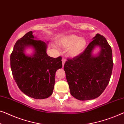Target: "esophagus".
Segmentation results:
<instances>
[{
  "label": "esophagus",
  "mask_w": 124,
  "mask_h": 124,
  "mask_svg": "<svg viewBox=\"0 0 124 124\" xmlns=\"http://www.w3.org/2000/svg\"><path fill=\"white\" fill-rule=\"evenodd\" d=\"M66 62V59L64 58H62V66H64V64H65V62Z\"/></svg>",
  "instance_id": "obj_1"
}]
</instances>
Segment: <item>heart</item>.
Masks as SVG:
<instances>
[{
  "mask_svg": "<svg viewBox=\"0 0 124 124\" xmlns=\"http://www.w3.org/2000/svg\"><path fill=\"white\" fill-rule=\"evenodd\" d=\"M59 45L64 49H68V54L71 57L79 55L85 48L86 40L83 37L75 35H69L64 37L59 42Z\"/></svg>",
  "mask_w": 124,
  "mask_h": 124,
  "instance_id": "heart-1",
  "label": "heart"
}]
</instances>
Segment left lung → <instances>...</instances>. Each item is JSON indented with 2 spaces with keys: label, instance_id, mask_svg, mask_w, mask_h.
<instances>
[{
  "label": "left lung",
  "instance_id": "1",
  "mask_svg": "<svg viewBox=\"0 0 124 124\" xmlns=\"http://www.w3.org/2000/svg\"><path fill=\"white\" fill-rule=\"evenodd\" d=\"M83 53L68 59L64 66L70 94L77 100L94 99L101 95L110 82L113 68L112 49L105 37L97 33ZM100 48L97 56L92 55Z\"/></svg>",
  "mask_w": 124,
  "mask_h": 124
}]
</instances>
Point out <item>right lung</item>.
<instances>
[{
	"label": "right lung",
	"instance_id": "1",
	"mask_svg": "<svg viewBox=\"0 0 124 124\" xmlns=\"http://www.w3.org/2000/svg\"><path fill=\"white\" fill-rule=\"evenodd\" d=\"M35 38L30 31L16 42L10 55V67L14 79L23 93L35 99H44L53 93L55 73L62 68V57L48 56L47 45ZM30 46L35 50L32 56L24 53Z\"/></svg>",
	"mask_w": 124,
	"mask_h": 124
}]
</instances>
